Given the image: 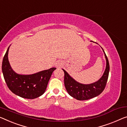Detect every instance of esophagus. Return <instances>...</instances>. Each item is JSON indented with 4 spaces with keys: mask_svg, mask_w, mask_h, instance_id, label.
<instances>
[{
    "mask_svg": "<svg viewBox=\"0 0 127 127\" xmlns=\"http://www.w3.org/2000/svg\"><path fill=\"white\" fill-rule=\"evenodd\" d=\"M60 66H61V64L60 63V62H57V63L56 64V67H60Z\"/></svg>",
    "mask_w": 127,
    "mask_h": 127,
    "instance_id": "esophagus-1",
    "label": "esophagus"
}]
</instances>
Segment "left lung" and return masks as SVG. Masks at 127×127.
Segmentation results:
<instances>
[{
  "label": "left lung",
  "instance_id": "left-lung-1",
  "mask_svg": "<svg viewBox=\"0 0 127 127\" xmlns=\"http://www.w3.org/2000/svg\"><path fill=\"white\" fill-rule=\"evenodd\" d=\"M103 50L106 59V68L102 77L96 82L89 85L79 83L72 78L65 70L62 69L65 74L64 84L65 88L70 96L79 100H88L98 96L104 90L108 80L110 65L106 54L104 50Z\"/></svg>",
  "mask_w": 127,
  "mask_h": 127
}]
</instances>
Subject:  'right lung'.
<instances>
[{"label":"right lung","instance_id":"add662e5","mask_svg":"<svg viewBox=\"0 0 127 127\" xmlns=\"http://www.w3.org/2000/svg\"><path fill=\"white\" fill-rule=\"evenodd\" d=\"M9 46L3 57L2 71L8 87L13 94L23 98L32 99L45 93L55 67L31 75H20L15 73L9 65L8 54Z\"/></svg>","mask_w":127,"mask_h":127}]
</instances>
